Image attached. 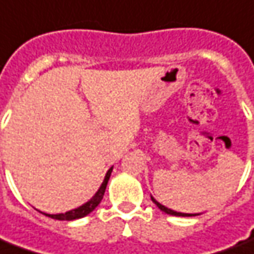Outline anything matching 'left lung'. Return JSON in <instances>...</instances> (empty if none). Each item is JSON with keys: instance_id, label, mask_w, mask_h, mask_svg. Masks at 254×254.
I'll return each mask as SVG.
<instances>
[{"instance_id": "left-lung-1", "label": "left lung", "mask_w": 254, "mask_h": 254, "mask_svg": "<svg viewBox=\"0 0 254 254\" xmlns=\"http://www.w3.org/2000/svg\"><path fill=\"white\" fill-rule=\"evenodd\" d=\"M150 199H152V202L156 204L160 210L164 211V213H167V214H170V216H178V217H190V216H196V214H188V213H180V211L171 210V209H169V207H166V206H163V204L159 203V202H157L156 199H155L153 196H150Z\"/></svg>"}]
</instances>
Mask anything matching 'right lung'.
Returning a JSON list of instances; mask_svg holds the SVG:
<instances>
[{"instance_id":"right-lung-1","label":"right lung","mask_w":254,"mask_h":254,"mask_svg":"<svg viewBox=\"0 0 254 254\" xmlns=\"http://www.w3.org/2000/svg\"><path fill=\"white\" fill-rule=\"evenodd\" d=\"M112 170H113V167H110L109 170H108L102 185L99 187V190H97V193L91 197L87 203H84L83 206H80V207H77V209H73V210L66 211V213H61V214H47V213H44V214H45L47 217L55 218V220H64V221H71V220H77V218L85 217L87 214H90L91 211L97 207L98 204L101 203V200H102V197H104L105 190H106V185H108V181H109Z\"/></svg>"}]
</instances>
